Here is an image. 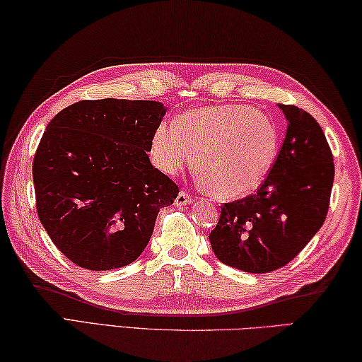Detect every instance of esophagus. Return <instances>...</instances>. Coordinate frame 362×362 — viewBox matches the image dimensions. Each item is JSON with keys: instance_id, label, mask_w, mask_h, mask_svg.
I'll return each instance as SVG.
<instances>
[{"instance_id": "esophagus-1", "label": "esophagus", "mask_w": 362, "mask_h": 362, "mask_svg": "<svg viewBox=\"0 0 362 362\" xmlns=\"http://www.w3.org/2000/svg\"><path fill=\"white\" fill-rule=\"evenodd\" d=\"M192 201H193L192 194H188L185 189H182V192L177 194V198H175V206H187V204H189Z\"/></svg>"}]
</instances>
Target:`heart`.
Masks as SVG:
<instances>
[{
  "instance_id": "1",
  "label": "heart",
  "mask_w": 362,
  "mask_h": 362,
  "mask_svg": "<svg viewBox=\"0 0 362 362\" xmlns=\"http://www.w3.org/2000/svg\"><path fill=\"white\" fill-rule=\"evenodd\" d=\"M155 166L177 175L194 161L204 185L220 199H239L261 187L279 153L272 120L240 104L185 112L177 128L161 123L150 147Z\"/></svg>"
}]
</instances>
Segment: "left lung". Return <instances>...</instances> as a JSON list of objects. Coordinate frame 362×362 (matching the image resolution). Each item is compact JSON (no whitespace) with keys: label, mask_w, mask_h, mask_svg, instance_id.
Returning a JSON list of instances; mask_svg holds the SVG:
<instances>
[{"label":"left lung","mask_w":362,"mask_h":362,"mask_svg":"<svg viewBox=\"0 0 362 362\" xmlns=\"http://www.w3.org/2000/svg\"><path fill=\"white\" fill-rule=\"evenodd\" d=\"M286 136L266 180L253 194L225 202L210 245L225 264L252 274L286 266L323 226L334 182L329 144L315 118L279 104Z\"/></svg>","instance_id":"8db88e82"}]
</instances>
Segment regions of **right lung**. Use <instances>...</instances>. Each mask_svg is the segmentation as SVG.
Wrapping results in <instances>:
<instances>
[{
	"label": "right lung",
	"instance_id": "right-lung-1",
	"mask_svg": "<svg viewBox=\"0 0 362 362\" xmlns=\"http://www.w3.org/2000/svg\"><path fill=\"white\" fill-rule=\"evenodd\" d=\"M163 115L156 101L106 98L71 104L47 124L33 161L36 210L74 264L109 271L139 258L179 194L147 155Z\"/></svg>",
	"mask_w": 362,
	"mask_h": 362
}]
</instances>
